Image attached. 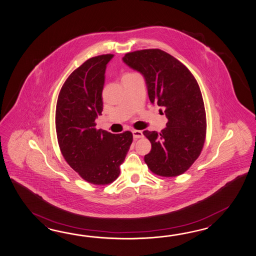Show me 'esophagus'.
<instances>
[{"label":"esophagus","instance_id":"1","mask_svg":"<svg viewBox=\"0 0 256 256\" xmlns=\"http://www.w3.org/2000/svg\"><path fill=\"white\" fill-rule=\"evenodd\" d=\"M132 134H133V136H134L135 140L143 136V133H142V131L140 130H133L132 131Z\"/></svg>","mask_w":256,"mask_h":256}]
</instances>
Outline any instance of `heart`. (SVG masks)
Masks as SVG:
<instances>
[{
  "instance_id": "obj_1",
  "label": "heart",
  "mask_w": 256,
  "mask_h": 256,
  "mask_svg": "<svg viewBox=\"0 0 256 256\" xmlns=\"http://www.w3.org/2000/svg\"><path fill=\"white\" fill-rule=\"evenodd\" d=\"M128 74H125V75H128Z\"/></svg>"
}]
</instances>
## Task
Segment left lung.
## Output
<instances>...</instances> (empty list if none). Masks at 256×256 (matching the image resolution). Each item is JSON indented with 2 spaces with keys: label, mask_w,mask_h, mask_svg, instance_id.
Wrapping results in <instances>:
<instances>
[{
  "label": "left lung",
  "mask_w": 256,
  "mask_h": 256,
  "mask_svg": "<svg viewBox=\"0 0 256 256\" xmlns=\"http://www.w3.org/2000/svg\"><path fill=\"white\" fill-rule=\"evenodd\" d=\"M122 60L143 75L150 101L164 110L168 120L160 133L143 131L152 143L145 162L160 176L182 174L198 158L206 138L204 101L196 80L182 62L158 48L130 52Z\"/></svg>",
  "instance_id": "left-lung-1"
}]
</instances>
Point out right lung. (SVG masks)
<instances>
[{"mask_svg": "<svg viewBox=\"0 0 256 256\" xmlns=\"http://www.w3.org/2000/svg\"><path fill=\"white\" fill-rule=\"evenodd\" d=\"M113 54L91 58L70 74L58 97L56 132L65 160L94 184H108L120 174L130 148V131L112 134L96 128L102 114L104 74Z\"/></svg>", "mask_w": 256, "mask_h": 256, "instance_id": "1", "label": "right lung"}]
</instances>
